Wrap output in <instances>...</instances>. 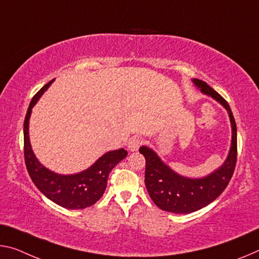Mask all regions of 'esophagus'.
Masks as SVG:
<instances>
[{
    "instance_id": "esophagus-1",
    "label": "esophagus",
    "mask_w": 259,
    "mask_h": 259,
    "mask_svg": "<svg viewBox=\"0 0 259 259\" xmlns=\"http://www.w3.org/2000/svg\"><path fill=\"white\" fill-rule=\"evenodd\" d=\"M142 144H143V139L142 138L133 137L128 143V149L131 152H136L139 149V146H141Z\"/></svg>"
}]
</instances>
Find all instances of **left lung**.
Segmentation results:
<instances>
[{
    "label": "left lung",
    "mask_w": 259,
    "mask_h": 259,
    "mask_svg": "<svg viewBox=\"0 0 259 259\" xmlns=\"http://www.w3.org/2000/svg\"><path fill=\"white\" fill-rule=\"evenodd\" d=\"M194 83L203 93L214 98L228 110L233 130L232 146L227 160L218 170L197 180L182 178L174 173L149 147L142 146L139 149L145 158V186L150 197L159 208L171 213H191L212 203L228 186L236 166V123L228 102L205 81L194 79Z\"/></svg>",
    "instance_id": "1"
}]
</instances>
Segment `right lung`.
<instances>
[{
  "label": "right lung",
  "mask_w": 259,
  "mask_h": 259,
  "mask_svg": "<svg viewBox=\"0 0 259 259\" xmlns=\"http://www.w3.org/2000/svg\"><path fill=\"white\" fill-rule=\"evenodd\" d=\"M53 80L42 86L28 106L24 121V159L26 169L35 187L42 194L60 206L80 210L92 206L104 195L107 180L113 168L128 154L124 149L110 151L94 162V165L76 175H59L48 170L34 157L28 139V120L32 108L42 93L49 88Z\"/></svg>",
  "instance_id": "obj_1"
}]
</instances>
